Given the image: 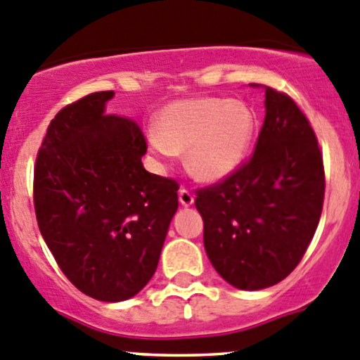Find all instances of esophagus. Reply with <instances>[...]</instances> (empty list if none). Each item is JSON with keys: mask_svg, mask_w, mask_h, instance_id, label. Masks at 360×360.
Returning a JSON list of instances; mask_svg holds the SVG:
<instances>
[{"mask_svg": "<svg viewBox=\"0 0 360 360\" xmlns=\"http://www.w3.org/2000/svg\"><path fill=\"white\" fill-rule=\"evenodd\" d=\"M178 200H180V203H182L184 207H191V205L194 203L193 193H191L189 189H186V187H182V189L178 191Z\"/></svg>", "mask_w": 360, "mask_h": 360, "instance_id": "34e87169", "label": "esophagus"}]
</instances>
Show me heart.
Instances as JSON below:
<instances>
[{
	"mask_svg": "<svg viewBox=\"0 0 360 360\" xmlns=\"http://www.w3.org/2000/svg\"><path fill=\"white\" fill-rule=\"evenodd\" d=\"M252 134L255 115L244 102L184 98L159 112L157 131L150 132L148 143L164 160L186 150L189 173L205 182H217L244 162Z\"/></svg>",
	"mask_w": 360,
	"mask_h": 360,
	"instance_id": "1",
	"label": "heart"
}]
</instances>
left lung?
Segmentation results:
<instances>
[{
	"instance_id": "obj_1",
	"label": "left lung",
	"mask_w": 360,
	"mask_h": 360,
	"mask_svg": "<svg viewBox=\"0 0 360 360\" xmlns=\"http://www.w3.org/2000/svg\"><path fill=\"white\" fill-rule=\"evenodd\" d=\"M255 152L221 182L196 189L205 251L240 290H263L293 272L320 222L323 155L309 120L290 95L265 88Z\"/></svg>"
}]
</instances>
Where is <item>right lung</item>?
Wrapping results in <instances>:
<instances>
[{
	"mask_svg": "<svg viewBox=\"0 0 360 360\" xmlns=\"http://www.w3.org/2000/svg\"><path fill=\"white\" fill-rule=\"evenodd\" d=\"M112 91L65 105L37 153L33 205L58 266L75 288L120 302L152 279L178 208V182L148 173L132 118L105 115Z\"/></svg>",
	"mask_w": 360,
	"mask_h": 360,
	"instance_id": "obj_1",
	"label": "right lung"
}]
</instances>
